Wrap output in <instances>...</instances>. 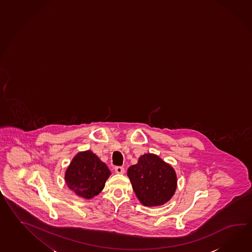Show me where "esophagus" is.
<instances>
[{
  "label": "esophagus",
  "mask_w": 252,
  "mask_h": 252,
  "mask_svg": "<svg viewBox=\"0 0 252 252\" xmlns=\"http://www.w3.org/2000/svg\"><path fill=\"white\" fill-rule=\"evenodd\" d=\"M115 171H116V173H118V174H123L124 172H125V169H124V167H122V166H116L115 167Z\"/></svg>",
  "instance_id": "1"
}]
</instances>
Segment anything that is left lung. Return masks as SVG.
Instances as JSON below:
<instances>
[{
	"instance_id": "left-lung-1",
	"label": "left lung",
	"mask_w": 252,
	"mask_h": 252,
	"mask_svg": "<svg viewBox=\"0 0 252 252\" xmlns=\"http://www.w3.org/2000/svg\"><path fill=\"white\" fill-rule=\"evenodd\" d=\"M127 176L139 201L145 206H161L170 200L177 188L173 168L155 154L142 155Z\"/></svg>"
}]
</instances>
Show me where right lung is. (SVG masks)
I'll use <instances>...</instances> for the list:
<instances>
[{
	"mask_svg": "<svg viewBox=\"0 0 252 252\" xmlns=\"http://www.w3.org/2000/svg\"><path fill=\"white\" fill-rule=\"evenodd\" d=\"M111 172L108 166L91 151L76 154L65 172L70 189L83 198L91 199L103 189Z\"/></svg>",
	"mask_w": 252,
	"mask_h": 252,
	"instance_id": "right-lung-1",
	"label": "right lung"
}]
</instances>
